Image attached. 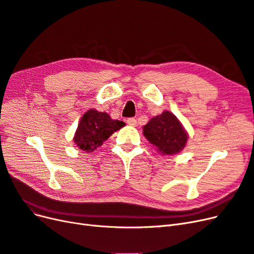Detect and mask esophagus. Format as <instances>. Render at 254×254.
Listing matches in <instances>:
<instances>
[{"instance_id":"1","label":"esophagus","mask_w":254,"mask_h":254,"mask_svg":"<svg viewBox=\"0 0 254 254\" xmlns=\"http://www.w3.org/2000/svg\"><path fill=\"white\" fill-rule=\"evenodd\" d=\"M127 124L130 125V126H132V127H136L137 126V122L133 118H129V119H127Z\"/></svg>"}]
</instances>
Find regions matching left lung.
<instances>
[{
    "label": "left lung",
    "instance_id": "left-lung-1",
    "mask_svg": "<svg viewBox=\"0 0 254 254\" xmlns=\"http://www.w3.org/2000/svg\"><path fill=\"white\" fill-rule=\"evenodd\" d=\"M143 134L163 156L176 155L186 147L188 133L176 115L164 111L143 127Z\"/></svg>",
    "mask_w": 254,
    "mask_h": 254
}]
</instances>
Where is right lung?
Listing matches in <instances>:
<instances>
[{"mask_svg":"<svg viewBox=\"0 0 254 254\" xmlns=\"http://www.w3.org/2000/svg\"><path fill=\"white\" fill-rule=\"evenodd\" d=\"M123 126L124 122L112 120L108 113L90 109L80 119L73 141L79 149L92 152Z\"/></svg>","mask_w":254,"mask_h":254,"instance_id":"obj_1","label":"right lung"}]
</instances>
